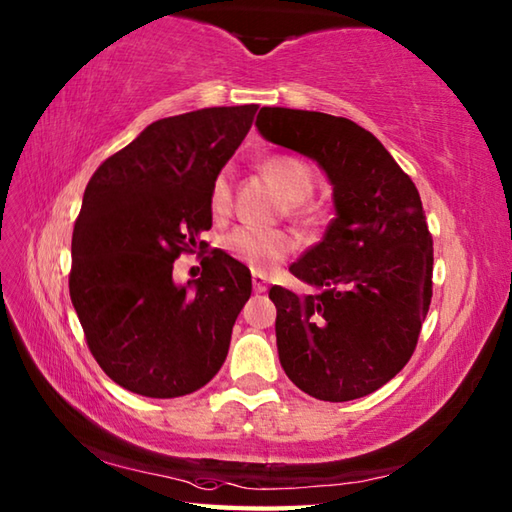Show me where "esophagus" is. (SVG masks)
Segmentation results:
<instances>
[{
    "mask_svg": "<svg viewBox=\"0 0 512 512\" xmlns=\"http://www.w3.org/2000/svg\"><path fill=\"white\" fill-rule=\"evenodd\" d=\"M253 288L257 293H264L266 288H268V280L264 275H259V273H253Z\"/></svg>",
    "mask_w": 512,
    "mask_h": 512,
    "instance_id": "obj_1",
    "label": "esophagus"
}]
</instances>
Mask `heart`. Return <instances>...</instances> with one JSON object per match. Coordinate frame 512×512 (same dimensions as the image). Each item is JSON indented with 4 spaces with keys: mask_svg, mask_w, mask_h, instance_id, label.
<instances>
[{
    "mask_svg": "<svg viewBox=\"0 0 512 512\" xmlns=\"http://www.w3.org/2000/svg\"><path fill=\"white\" fill-rule=\"evenodd\" d=\"M268 181H271L282 197L288 201V210L295 215H306L311 208L304 199L315 188V174L309 163L291 154H271L259 163ZM232 206V190L226 174H219L210 188V212L215 219H224ZM224 250L232 257L248 266L250 271L266 275L275 271L284 259L295 250V239L284 230H255V228H235L224 239Z\"/></svg>",
    "mask_w": 512,
    "mask_h": 512,
    "instance_id": "obj_1",
    "label": "heart"
}]
</instances>
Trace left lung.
Instances as JSON below:
<instances>
[{"instance_id": "obj_1", "label": "left lung", "mask_w": 512, "mask_h": 512, "mask_svg": "<svg viewBox=\"0 0 512 512\" xmlns=\"http://www.w3.org/2000/svg\"><path fill=\"white\" fill-rule=\"evenodd\" d=\"M255 125L318 163L336 206L320 244L291 266L320 293H268L282 367L320 401L367 396L407 365L430 311L434 250L421 197L383 143L349 118L262 107Z\"/></svg>"}]
</instances>
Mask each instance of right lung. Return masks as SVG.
<instances>
[{
    "label": "right lung",
    "mask_w": 512,
    "mask_h": 512,
    "mask_svg": "<svg viewBox=\"0 0 512 512\" xmlns=\"http://www.w3.org/2000/svg\"><path fill=\"white\" fill-rule=\"evenodd\" d=\"M257 105L208 107L147 125L87 183L71 239L69 293L89 351L129 392L176 398L224 365L248 302V268L202 251V277L171 280L173 259L208 246L210 188L244 141Z\"/></svg>",
    "instance_id": "right-lung-1"
}]
</instances>
